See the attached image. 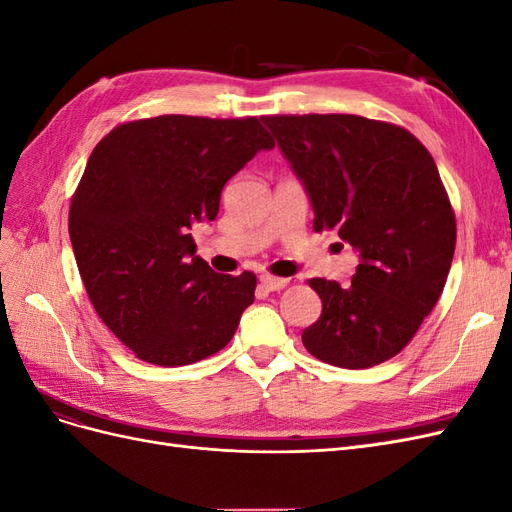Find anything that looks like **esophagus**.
<instances>
[{
  "instance_id": "obj_1",
  "label": "esophagus",
  "mask_w": 512,
  "mask_h": 512,
  "mask_svg": "<svg viewBox=\"0 0 512 512\" xmlns=\"http://www.w3.org/2000/svg\"><path fill=\"white\" fill-rule=\"evenodd\" d=\"M260 284L265 286L267 290L275 292V290H282V288H286V286H288V280H286V277H275V275L265 273V275H260Z\"/></svg>"
}]
</instances>
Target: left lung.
I'll return each mask as SVG.
<instances>
[{"label":"left lung","mask_w":512,"mask_h":512,"mask_svg":"<svg viewBox=\"0 0 512 512\" xmlns=\"http://www.w3.org/2000/svg\"><path fill=\"white\" fill-rule=\"evenodd\" d=\"M305 185L314 230L359 252L348 286L314 277L320 318L301 335L316 359L365 369L404 350L438 303L457 224L431 153L395 123L359 115H267Z\"/></svg>","instance_id":"8db88e82"}]
</instances>
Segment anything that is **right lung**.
I'll use <instances>...</instances> for the list:
<instances>
[{"label":"right lung","instance_id":"1","mask_svg":"<svg viewBox=\"0 0 512 512\" xmlns=\"http://www.w3.org/2000/svg\"><path fill=\"white\" fill-rule=\"evenodd\" d=\"M273 147L256 117L160 115L121 123L91 151L68 218L76 267L141 361L190 365L235 335L256 275L215 273L190 228L213 222L226 181Z\"/></svg>","mask_w":512,"mask_h":512}]
</instances>
